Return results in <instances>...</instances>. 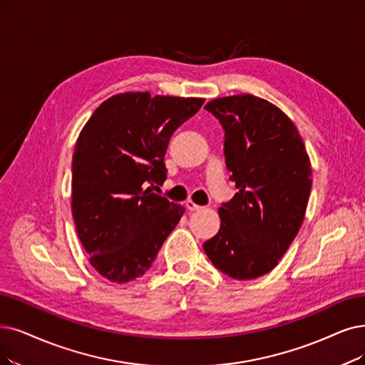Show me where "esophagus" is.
<instances>
[{"mask_svg": "<svg viewBox=\"0 0 365 365\" xmlns=\"http://www.w3.org/2000/svg\"><path fill=\"white\" fill-rule=\"evenodd\" d=\"M185 208L188 210V211H199V210H202V207L200 205H197V203H195L193 200H185Z\"/></svg>", "mask_w": 365, "mask_h": 365, "instance_id": "esophagus-1", "label": "esophagus"}]
</instances>
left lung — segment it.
Returning a JSON list of instances; mask_svg holds the SVG:
<instances>
[{"label": "left lung", "instance_id": "obj_1", "mask_svg": "<svg viewBox=\"0 0 365 365\" xmlns=\"http://www.w3.org/2000/svg\"><path fill=\"white\" fill-rule=\"evenodd\" d=\"M205 109L225 130L226 166L238 193L218 208L220 230L203 250L223 274L253 280L277 267L302 225L310 158L295 124L264 98H214Z\"/></svg>", "mask_w": 365, "mask_h": 365}]
</instances>
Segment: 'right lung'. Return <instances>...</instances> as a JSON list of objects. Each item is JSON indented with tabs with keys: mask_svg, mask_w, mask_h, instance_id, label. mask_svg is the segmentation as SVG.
<instances>
[{
	"mask_svg": "<svg viewBox=\"0 0 365 365\" xmlns=\"http://www.w3.org/2000/svg\"><path fill=\"white\" fill-rule=\"evenodd\" d=\"M203 98L116 94L82 128L71 162V214L94 269L112 283L148 271L181 220L180 203L151 193L166 180L170 136Z\"/></svg>",
	"mask_w": 365,
	"mask_h": 365,
	"instance_id": "obj_1",
	"label": "right lung"
}]
</instances>
